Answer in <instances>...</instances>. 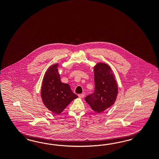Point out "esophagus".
Masks as SVG:
<instances>
[{
	"mask_svg": "<svg viewBox=\"0 0 159 159\" xmlns=\"http://www.w3.org/2000/svg\"><path fill=\"white\" fill-rule=\"evenodd\" d=\"M78 96L79 98H83L84 97V94H78Z\"/></svg>",
	"mask_w": 159,
	"mask_h": 159,
	"instance_id": "1",
	"label": "esophagus"
}]
</instances>
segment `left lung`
I'll return each instance as SVG.
<instances>
[{"label": "left lung", "instance_id": "left-lung-1", "mask_svg": "<svg viewBox=\"0 0 159 159\" xmlns=\"http://www.w3.org/2000/svg\"><path fill=\"white\" fill-rule=\"evenodd\" d=\"M94 92L86 97L85 100L93 111L100 113L112 106L118 95V84L115 75L107 64L97 63L94 67Z\"/></svg>", "mask_w": 159, "mask_h": 159}]
</instances>
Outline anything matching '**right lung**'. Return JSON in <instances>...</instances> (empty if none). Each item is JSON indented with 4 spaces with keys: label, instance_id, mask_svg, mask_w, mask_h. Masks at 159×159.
<instances>
[{
    "label": "right lung",
    "instance_id": "right-lung-1",
    "mask_svg": "<svg viewBox=\"0 0 159 159\" xmlns=\"http://www.w3.org/2000/svg\"><path fill=\"white\" fill-rule=\"evenodd\" d=\"M58 67V64L56 63L47 69L43 76L41 92L43 104L55 114H61L78 97L68 84L61 82Z\"/></svg>",
    "mask_w": 159,
    "mask_h": 159
}]
</instances>
